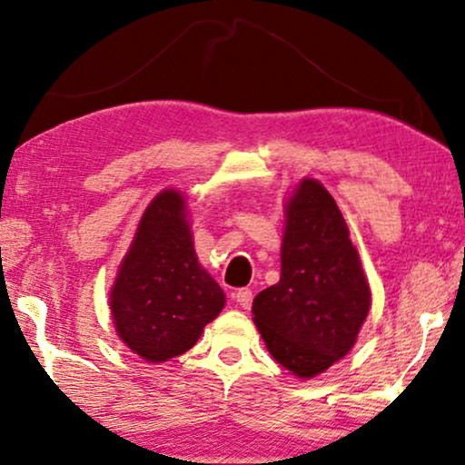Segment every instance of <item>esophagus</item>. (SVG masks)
<instances>
[{"label":"esophagus","mask_w":465,"mask_h":465,"mask_svg":"<svg viewBox=\"0 0 465 465\" xmlns=\"http://www.w3.org/2000/svg\"><path fill=\"white\" fill-rule=\"evenodd\" d=\"M234 300H237L241 308H251V302H253V292H251L249 288H241L237 290V294H234Z\"/></svg>","instance_id":"esophagus-1"}]
</instances>
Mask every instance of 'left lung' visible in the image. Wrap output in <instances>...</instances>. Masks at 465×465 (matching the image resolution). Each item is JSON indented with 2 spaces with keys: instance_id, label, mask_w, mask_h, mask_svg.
<instances>
[{
  "instance_id": "1",
  "label": "left lung",
  "mask_w": 465,
  "mask_h": 465,
  "mask_svg": "<svg viewBox=\"0 0 465 465\" xmlns=\"http://www.w3.org/2000/svg\"><path fill=\"white\" fill-rule=\"evenodd\" d=\"M371 306L343 214L316 179L286 203L282 275L253 300V322L273 360L308 380L351 351Z\"/></svg>"
}]
</instances>
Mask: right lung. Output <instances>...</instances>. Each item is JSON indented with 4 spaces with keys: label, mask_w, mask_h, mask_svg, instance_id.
<instances>
[{
    "label": "right lung",
    "mask_w": 465,
    "mask_h": 465,
    "mask_svg": "<svg viewBox=\"0 0 465 465\" xmlns=\"http://www.w3.org/2000/svg\"><path fill=\"white\" fill-rule=\"evenodd\" d=\"M183 193L165 190L146 206L110 292L122 343L149 363L192 349L224 308V292L193 249Z\"/></svg>",
    "instance_id": "obj_1"
}]
</instances>
